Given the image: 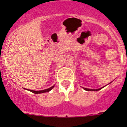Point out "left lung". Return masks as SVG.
<instances>
[{
  "instance_id": "8db88e82",
  "label": "left lung",
  "mask_w": 127,
  "mask_h": 127,
  "mask_svg": "<svg viewBox=\"0 0 127 127\" xmlns=\"http://www.w3.org/2000/svg\"><path fill=\"white\" fill-rule=\"evenodd\" d=\"M86 91H98V90H100L101 89V88H99V89H97V90H92V89H89V88H83Z\"/></svg>"
}]
</instances>
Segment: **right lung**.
Masks as SVG:
<instances>
[{
    "instance_id": "right-lung-1",
    "label": "right lung",
    "mask_w": 127,
    "mask_h": 127,
    "mask_svg": "<svg viewBox=\"0 0 127 127\" xmlns=\"http://www.w3.org/2000/svg\"><path fill=\"white\" fill-rule=\"evenodd\" d=\"M53 87H54V86H51V87H50V88H48V89L44 90L34 91V90H30V91L31 92L33 93V94H42V93H45V92H50V91L51 90V89H53Z\"/></svg>"
}]
</instances>
